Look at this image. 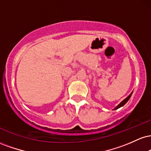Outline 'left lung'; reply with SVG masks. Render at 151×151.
<instances>
[{"label":"left lung","instance_id":"left-lung-1","mask_svg":"<svg viewBox=\"0 0 151 151\" xmlns=\"http://www.w3.org/2000/svg\"><path fill=\"white\" fill-rule=\"evenodd\" d=\"M132 93H133V92H131V93H130V95H129V96H127V97H126V98L125 99H124V100H123V101H121V103H120V104H119V105H118V106H116V108L114 109V110H116V109H119V108H120V107H121V106H124V105H125V104H126V102H127L128 101H129V99H130V98H131V95H132Z\"/></svg>","mask_w":151,"mask_h":151}]
</instances>
